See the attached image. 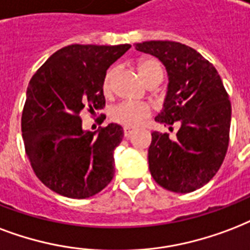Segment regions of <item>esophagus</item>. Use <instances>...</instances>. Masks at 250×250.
Masks as SVG:
<instances>
[{"mask_svg": "<svg viewBox=\"0 0 250 250\" xmlns=\"http://www.w3.org/2000/svg\"><path fill=\"white\" fill-rule=\"evenodd\" d=\"M123 133H125V139H129V138H131V136H132L133 129H131V128H125V129H123Z\"/></svg>", "mask_w": 250, "mask_h": 250, "instance_id": "obj_1", "label": "esophagus"}]
</instances>
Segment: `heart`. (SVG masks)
<instances>
[{
  "label": "heart",
  "instance_id": "b5f03b06",
  "mask_svg": "<svg viewBox=\"0 0 250 250\" xmlns=\"http://www.w3.org/2000/svg\"><path fill=\"white\" fill-rule=\"evenodd\" d=\"M138 69L146 85L157 79H163L164 76L163 68L155 59H144L142 62H139ZM115 73H117V69L111 68L104 74V81H102V89L104 93H108L111 90L112 80H114ZM148 115H149V108L146 107V104H131V102H123V104H117L110 111L111 121L118 125H125V127H136Z\"/></svg>",
  "mask_w": 250,
  "mask_h": 250
}]
</instances>
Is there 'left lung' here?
Returning <instances> with one entry per match:
<instances>
[{
    "label": "left lung",
    "instance_id": "left-lung-1",
    "mask_svg": "<svg viewBox=\"0 0 250 250\" xmlns=\"http://www.w3.org/2000/svg\"><path fill=\"white\" fill-rule=\"evenodd\" d=\"M135 48L163 62L167 90L157 123L178 125L176 138L152 132L148 163L153 180L174 193H191L212 180L226 157L231 102L215 66L182 43L150 41Z\"/></svg>",
    "mask_w": 250,
    "mask_h": 250
}]
</instances>
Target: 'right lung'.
<instances>
[{
    "mask_svg": "<svg viewBox=\"0 0 250 250\" xmlns=\"http://www.w3.org/2000/svg\"><path fill=\"white\" fill-rule=\"evenodd\" d=\"M129 44H72L59 49L30 80L22 136L36 177L55 193L83 199L114 177V150L123 139L117 123L90 132L80 114L104 107L106 70Z\"/></svg>",
    "mask_w": 250,
    "mask_h": 250,
    "instance_id": "1",
    "label": "right lung"
}]
</instances>
